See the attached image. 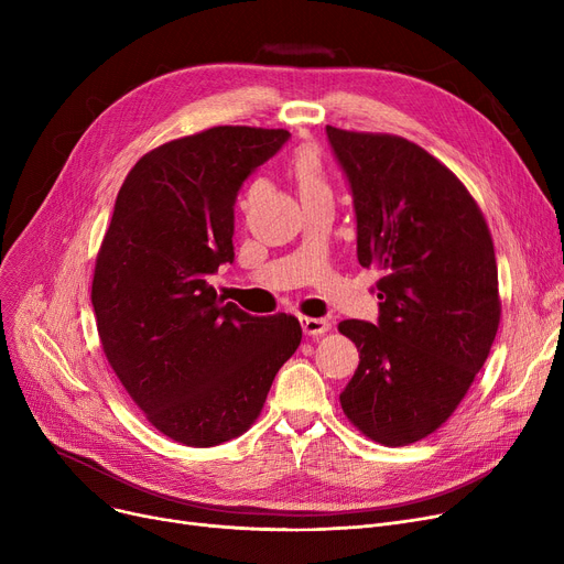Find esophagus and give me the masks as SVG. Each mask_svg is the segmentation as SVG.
<instances>
[{
	"mask_svg": "<svg viewBox=\"0 0 564 564\" xmlns=\"http://www.w3.org/2000/svg\"><path fill=\"white\" fill-rule=\"evenodd\" d=\"M302 329H304L306 336L317 338V336L327 334L332 329V324L327 319H322V317H302Z\"/></svg>",
	"mask_w": 564,
	"mask_h": 564,
	"instance_id": "esophagus-1",
	"label": "esophagus"
}]
</instances>
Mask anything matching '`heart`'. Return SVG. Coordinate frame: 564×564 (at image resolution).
I'll return each mask as SVG.
<instances>
[{"instance_id":"heart-1","label":"heart","mask_w":564,"mask_h":564,"mask_svg":"<svg viewBox=\"0 0 564 564\" xmlns=\"http://www.w3.org/2000/svg\"><path fill=\"white\" fill-rule=\"evenodd\" d=\"M292 175L300 185V194H302L304 203L317 200V198L332 200V187L327 183V177H324L322 162H319L317 153L311 151V148H302V151L294 155Z\"/></svg>"}]
</instances>
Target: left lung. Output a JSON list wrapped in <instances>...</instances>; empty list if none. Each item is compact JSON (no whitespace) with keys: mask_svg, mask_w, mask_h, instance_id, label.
<instances>
[{"mask_svg":"<svg viewBox=\"0 0 564 564\" xmlns=\"http://www.w3.org/2000/svg\"><path fill=\"white\" fill-rule=\"evenodd\" d=\"M357 213V256L377 267L379 319H343L359 368L345 416L383 446L446 423L485 366L500 322L491 232L459 177L395 134L327 126Z\"/></svg>","mask_w":564,"mask_h":564,"instance_id":"1","label":"left lung"}]
</instances>
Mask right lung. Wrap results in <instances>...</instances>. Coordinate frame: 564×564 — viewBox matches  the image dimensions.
Segmentation results:
<instances>
[{"instance_id":"right-lung-1","label":"right lung","mask_w":564,"mask_h":564,"mask_svg":"<svg viewBox=\"0 0 564 564\" xmlns=\"http://www.w3.org/2000/svg\"><path fill=\"white\" fill-rule=\"evenodd\" d=\"M288 130L219 126L145 153L116 196L91 304L102 351L162 434L210 448L260 416L302 343L294 315L253 317L207 276L232 262V205Z\"/></svg>"}]
</instances>
